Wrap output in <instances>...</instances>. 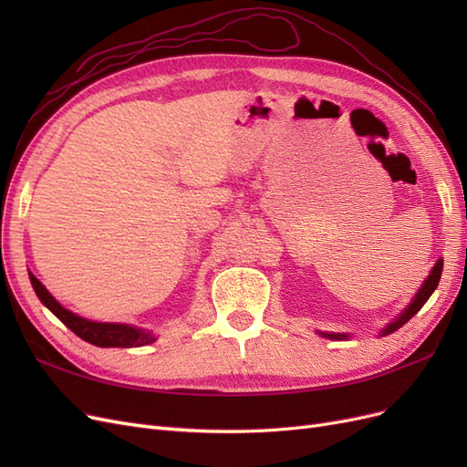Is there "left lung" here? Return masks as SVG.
Here are the masks:
<instances>
[{
	"label": "left lung",
	"mask_w": 467,
	"mask_h": 467,
	"mask_svg": "<svg viewBox=\"0 0 467 467\" xmlns=\"http://www.w3.org/2000/svg\"><path fill=\"white\" fill-rule=\"evenodd\" d=\"M442 266H444V261L438 259L434 263V266L431 268V275L425 278V282L420 285L419 292L413 296V300L409 302V306L403 309V312L398 317H395L391 323H388L386 327L379 331V337H386V335H391L393 331H398L401 325H405L409 319H411L419 312L422 306H425V302L431 298L432 292L436 290L438 280H441V276H442ZM317 335H321L325 338H333V341H347V338L350 337L348 333H325V331H317Z\"/></svg>",
	"instance_id": "8db88e82"
}]
</instances>
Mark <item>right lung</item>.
I'll return each mask as SVG.
<instances>
[{"mask_svg": "<svg viewBox=\"0 0 467 467\" xmlns=\"http://www.w3.org/2000/svg\"><path fill=\"white\" fill-rule=\"evenodd\" d=\"M31 285L35 288V294L38 300L45 304L50 312L58 317L67 329H72L79 338L88 341L95 347H120V348H132V347H144L151 345L155 341V335L144 327H136V325L129 323H103V321H91L81 317L74 312L66 309L54 296L47 290L42 282L29 273Z\"/></svg>", "mask_w": 467, "mask_h": 467, "instance_id": "right-lung-1", "label": "right lung"}]
</instances>
